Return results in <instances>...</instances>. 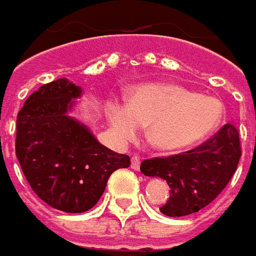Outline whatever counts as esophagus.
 <instances>
[{
	"instance_id": "esophagus-1",
	"label": "esophagus",
	"mask_w": 256,
	"mask_h": 256,
	"mask_svg": "<svg viewBox=\"0 0 256 256\" xmlns=\"http://www.w3.org/2000/svg\"><path fill=\"white\" fill-rule=\"evenodd\" d=\"M140 163H142L140 157L133 156V157H132V163H130V167H132L133 170H138V168H140Z\"/></svg>"
}]
</instances>
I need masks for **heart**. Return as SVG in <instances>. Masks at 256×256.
<instances>
[{
  "mask_svg": "<svg viewBox=\"0 0 256 256\" xmlns=\"http://www.w3.org/2000/svg\"><path fill=\"white\" fill-rule=\"evenodd\" d=\"M104 110L120 140L134 137L140 126H147L148 144L163 153H176L212 134L224 119L225 108L214 96L172 82H154L133 86L128 104L109 100Z\"/></svg>",
  "mask_w": 256,
  "mask_h": 256,
  "instance_id": "b5f03b06",
  "label": "heart"
}]
</instances>
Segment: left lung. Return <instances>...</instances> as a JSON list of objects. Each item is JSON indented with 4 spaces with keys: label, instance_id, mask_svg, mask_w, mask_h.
<instances>
[{
    "label": "left lung",
    "instance_id": "8db88e82",
    "mask_svg": "<svg viewBox=\"0 0 256 256\" xmlns=\"http://www.w3.org/2000/svg\"><path fill=\"white\" fill-rule=\"evenodd\" d=\"M240 157V133L228 123L212 138L186 154L144 160L140 172L167 181L170 198L160 208L164 216H184L207 207L225 188Z\"/></svg>",
    "mask_w": 256,
    "mask_h": 256
}]
</instances>
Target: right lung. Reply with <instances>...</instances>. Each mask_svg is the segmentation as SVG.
Listing matches in <instances>:
<instances>
[{
	"label": "right lung",
	"mask_w": 256,
	"mask_h": 256,
	"mask_svg": "<svg viewBox=\"0 0 256 256\" xmlns=\"http://www.w3.org/2000/svg\"><path fill=\"white\" fill-rule=\"evenodd\" d=\"M82 88L66 78L40 86L16 118L15 152L35 194L64 212H84L99 201L118 168L130 157L99 143L90 128L70 113Z\"/></svg>",
	"instance_id": "add662e5"
}]
</instances>
